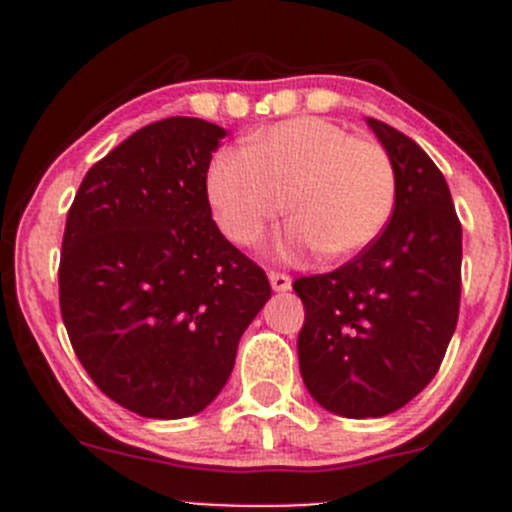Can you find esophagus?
I'll return each instance as SVG.
<instances>
[{
  "label": "esophagus",
  "instance_id": "1",
  "mask_svg": "<svg viewBox=\"0 0 512 512\" xmlns=\"http://www.w3.org/2000/svg\"><path fill=\"white\" fill-rule=\"evenodd\" d=\"M270 285L275 292H287V289L292 287V277L285 275V272L270 270Z\"/></svg>",
  "mask_w": 512,
  "mask_h": 512
}]
</instances>
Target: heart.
<instances>
[{"instance_id": "b5f03b06", "label": "heart", "mask_w": 512, "mask_h": 512, "mask_svg": "<svg viewBox=\"0 0 512 512\" xmlns=\"http://www.w3.org/2000/svg\"><path fill=\"white\" fill-rule=\"evenodd\" d=\"M205 195L235 245H260L287 210L289 252L314 247L324 260H347L389 225L396 165L374 138L299 116L252 133L242 151H220L205 173Z\"/></svg>"}]
</instances>
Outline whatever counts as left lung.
Masks as SVG:
<instances>
[{
	"instance_id": "8db88e82",
	"label": "left lung",
	"mask_w": 512,
	"mask_h": 512,
	"mask_svg": "<svg viewBox=\"0 0 512 512\" xmlns=\"http://www.w3.org/2000/svg\"><path fill=\"white\" fill-rule=\"evenodd\" d=\"M366 121L396 165L394 215L354 260L292 285L304 304V386L347 418L386 416L421 394L461 307L463 230L446 178L409 136Z\"/></svg>"
}]
</instances>
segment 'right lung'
Listing matches in <instances>:
<instances>
[{
    "label": "right lung",
    "instance_id": "right-lung-1",
    "mask_svg": "<svg viewBox=\"0 0 512 512\" xmlns=\"http://www.w3.org/2000/svg\"><path fill=\"white\" fill-rule=\"evenodd\" d=\"M223 138L203 118L148 123L91 165L66 215L59 307L71 347L98 389L138 416L203 411L272 294L205 195Z\"/></svg>",
    "mask_w": 512,
    "mask_h": 512
}]
</instances>
